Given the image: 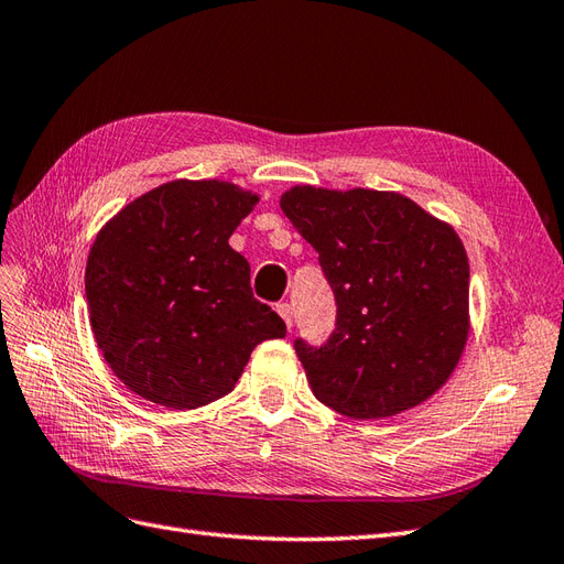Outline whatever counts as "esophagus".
<instances>
[{"label": "esophagus", "instance_id": "34e87169", "mask_svg": "<svg viewBox=\"0 0 564 564\" xmlns=\"http://www.w3.org/2000/svg\"><path fill=\"white\" fill-rule=\"evenodd\" d=\"M276 312H279V316L283 318V324L288 326V328H293V307L288 302H281L279 307H276Z\"/></svg>", "mask_w": 564, "mask_h": 564}]
</instances>
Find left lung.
<instances>
[{
  "label": "left lung",
  "instance_id": "left-lung-1",
  "mask_svg": "<svg viewBox=\"0 0 564 564\" xmlns=\"http://www.w3.org/2000/svg\"><path fill=\"white\" fill-rule=\"evenodd\" d=\"M281 210L318 252L337 302L324 347L295 340L314 397L354 421L423 404L470 333V264L452 224L373 188L300 184Z\"/></svg>",
  "mask_w": 564,
  "mask_h": 564
}]
</instances>
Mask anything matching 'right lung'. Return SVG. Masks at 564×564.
Returning <instances> with one entry per match:
<instances>
[{
    "label": "right lung",
    "instance_id": "right-lung-1",
    "mask_svg": "<svg viewBox=\"0 0 564 564\" xmlns=\"http://www.w3.org/2000/svg\"><path fill=\"white\" fill-rule=\"evenodd\" d=\"M260 196L221 180H174L96 234L85 269L94 340L127 390L172 411L229 394L252 349L285 335L252 297L229 238Z\"/></svg>",
    "mask_w": 564,
    "mask_h": 564
}]
</instances>
